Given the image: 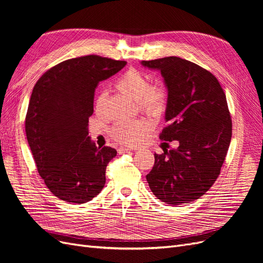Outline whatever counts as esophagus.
<instances>
[{
    "label": "esophagus",
    "instance_id": "obj_1",
    "mask_svg": "<svg viewBox=\"0 0 263 263\" xmlns=\"http://www.w3.org/2000/svg\"><path fill=\"white\" fill-rule=\"evenodd\" d=\"M133 149L132 148H126V147H119L118 148V154H125V153H129V151H132Z\"/></svg>",
    "mask_w": 263,
    "mask_h": 263
}]
</instances>
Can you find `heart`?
I'll list each match as a JSON object with an SVG mask.
<instances>
[{
	"label": "heart",
	"instance_id": "b5f03b06",
	"mask_svg": "<svg viewBox=\"0 0 263 263\" xmlns=\"http://www.w3.org/2000/svg\"><path fill=\"white\" fill-rule=\"evenodd\" d=\"M116 86L122 93L136 101L138 106L148 114H160L165 106L166 92L164 87L161 85L149 86L148 78L136 69L126 71L118 80ZM105 99L106 92H100L97 99V108L104 104ZM148 127L149 123L145 119L118 123L110 130V135L122 144L135 145L140 141Z\"/></svg>",
	"mask_w": 263,
	"mask_h": 263
}]
</instances>
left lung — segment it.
Instances as JSON below:
<instances>
[{
	"mask_svg": "<svg viewBox=\"0 0 263 263\" xmlns=\"http://www.w3.org/2000/svg\"><path fill=\"white\" fill-rule=\"evenodd\" d=\"M140 65L158 70L168 91L160 139L179 141L177 149L155 154L146 176L149 187L166 204L193 202L214 184L227 155L232 119L226 95L211 72L185 59L166 57Z\"/></svg>",
	"mask_w": 263,
	"mask_h": 263,
	"instance_id": "8db88e82",
	"label": "left lung"
}]
</instances>
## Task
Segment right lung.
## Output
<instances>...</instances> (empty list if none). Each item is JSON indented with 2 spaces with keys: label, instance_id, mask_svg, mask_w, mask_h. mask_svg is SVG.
<instances>
[{
  "label": "right lung",
  "instance_id": "1",
  "mask_svg": "<svg viewBox=\"0 0 263 263\" xmlns=\"http://www.w3.org/2000/svg\"><path fill=\"white\" fill-rule=\"evenodd\" d=\"M126 61L84 55L45 72L30 95L25 121L39 176L60 200L83 204L105 185V171L117 151L97 147L89 136L94 92Z\"/></svg>",
  "mask_w": 263,
  "mask_h": 263
}]
</instances>
